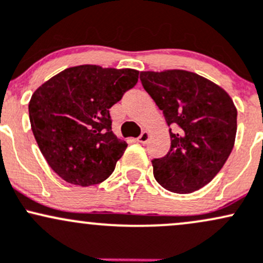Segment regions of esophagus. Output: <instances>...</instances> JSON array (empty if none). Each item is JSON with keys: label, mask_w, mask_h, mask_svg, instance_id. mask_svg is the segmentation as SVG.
<instances>
[{"label": "esophagus", "mask_w": 263, "mask_h": 263, "mask_svg": "<svg viewBox=\"0 0 263 263\" xmlns=\"http://www.w3.org/2000/svg\"><path fill=\"white\" fill-rule=\"evenodd\" d=\"M149 138H150V134L147 132H143L141 134L139 135V138H138V141L141 144H146L147 141H149Z\"/></svg>", "instance_id": "esophagus-1"}]
</instances>
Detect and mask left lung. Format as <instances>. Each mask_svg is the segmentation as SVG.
Instances as JSON below:
<instances>
[{"mask_svg": "<svg viewBox=\"0 0 263 263\" xmlns=\"http://www.w3.org/2000/svg\"><path fill=\"white\" fill-rule=\"evenodd\" d=\"M140 81L174 126L167 154L152 161L154 178L171 193L199 190L232 152L237 130L234 102L219 85L187 70L140 72Z\"/></svg>", "mask_w": 263, "mask_h": 263, "instance_id": "left-lung-1", "label": "left lung"}]
</instances>
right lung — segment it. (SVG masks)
Returning <instances> with one entry per match:
<instances>
[{
  "mask_svg": "<svg viewBox=\"0 0 263 263\" xmlns=\"http://www.w3.org/2000/svg\"><path fill=\"white\" fill-rule=\"evenodd\" d=\"M139 72L84 64L62 70L28 104L34 138L52 170L79 186L110 176L128 144L111 132L109 109L138 83Z\"/></svg>",
  "mask_w": 263,
  "mask_h": 263,
  "instance_id": "obj_1",
  "label": "right lung"
}]
</instances>
